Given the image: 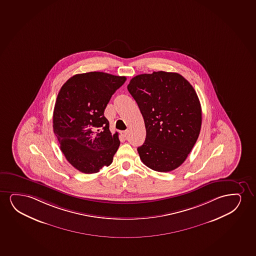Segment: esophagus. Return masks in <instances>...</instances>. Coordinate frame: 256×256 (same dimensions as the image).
Wrapping results in <instances>:
<instances>
[{
    "mask_svg": "<svg viewBox=\"0 0 256 256\" xmlns=\"http://www.w3.org/2000/svg\"><path fill=\"white\" fill-rule=\"evenodd\" d=\"M120 134H122V136L124 137V138H126V136H128V131L125 130V131H122L120 132Z\"/></svg>",
    "mask_w": 256,
    "mask_h": 256,
    "instance_id": "obj_1",
    "label": "esophagus"
}]
</instances>
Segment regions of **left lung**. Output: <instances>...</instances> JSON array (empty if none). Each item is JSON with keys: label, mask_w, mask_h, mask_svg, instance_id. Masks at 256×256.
<instances>
[{"label": "left lung", "mask_w": 256, "mask_h": 256, "mask_svg": "<svg viewBox=\"0 0 256 256\" xmlns=\"http://www.w3.org/2000/svg\"><path fill=\"white\" fill-rule=\"evenodd\" d=\"M128 90L146 128V140L137 148L142 162L158 172L176 170L199 137L202 106L196 90L182 76L164 71L134 77Z\"/></svg>", "instance_id": "1"}]
</instances>
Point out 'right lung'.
I'll return each mask as SVG.
<instances>
[{
	"instance_id": "right-lung-1",
	"label": "right lung",
	"mask_w": 256,
	"mask_h": 256,
	"mask_svg": "<svg viewBox=\"0 0 256 256\" xmlns=\"http://www.w3.org/2000/svg\"><path fill=\"white\" fill-rule=\"evenodd\" d=\"M125 76L103 72L78 74L60 88L54 108V133L68 162L84 174L110 166L120 146L104 110Z\"/></svg>"
}]
</instances>
